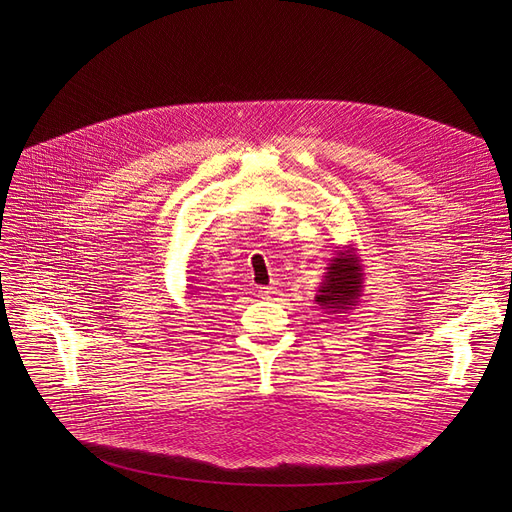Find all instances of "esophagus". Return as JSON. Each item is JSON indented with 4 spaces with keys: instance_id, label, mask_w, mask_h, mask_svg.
Listing matches in <instances>:
<instances>
[{
    "instance_id": "34e87169",
    "label": "esophagus",
    "mask_w": 512,
    "mask_h": 512,
    "mask_svg": "<svg viewBox=\"0 0 512 512\" xmlns=\"http://www.w3.org/2000/svg\"><path fill=\"white\" fill-rule=\"evenodd\" d=\"M274 294H276V290H274L272 286H261V288H259V297H261V299H272Z\"/></svg>"
}]
</instances>
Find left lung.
Here are the masks:
<instances>
[{
	"label": "left lung",
	"mask_w": 512,
	"mask_h": 512,
	"mask_svg": "<svg viewBox=\"0 0 512 512\" xmlns=\"http://www.w3.org/2000/svg\"><path fill=\"white\" fill-rule=\"evenodd\" d=\"M363 297V265L353 245L338 247L326 267V276L317 288L315 301L328 313L355 309Z\"/></svg>",
	"instance_id": "obj_1"
}]
</instances>
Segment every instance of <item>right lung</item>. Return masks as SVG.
<instances>
[{"label": "right lung", "instance_id": "obj_1", "mask_svg": "<svg viewBox=\"0 0 512 512\" xmlns=\"http://www.w3.org/2000/svg\"><path fill=\"white\" fill-rule=\"evenodd\" d=\"M186 288H193V290H186V294H195L199 290V286H193V284H188Z\"/></svg>", "mask_w": 512, "mask_h": 512}]
</instances>
